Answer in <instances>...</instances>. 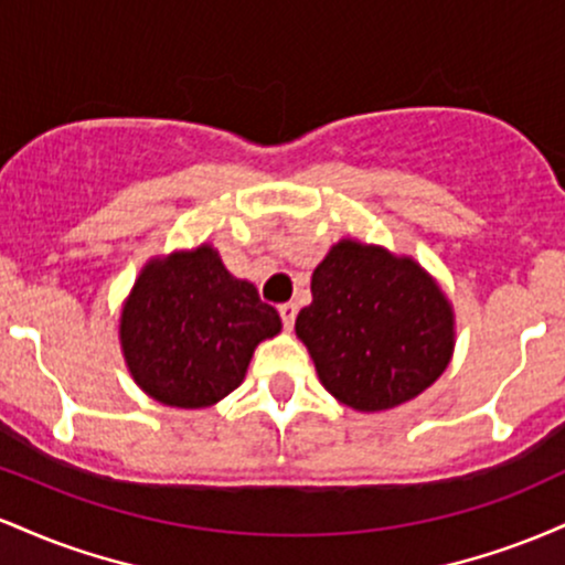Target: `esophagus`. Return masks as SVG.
<instances>
[{"instance_id": "34e87169", "label": "esophagus", "mask_w": 565, "mask_h": 565, "mask_svg": "<svg viewBox=\"0 0 565 565\" xmlns=\"http://www.w3.org/2000/svg\"><path fill=\"white\" fill-rule=\"evenodd\" d=\"M278 313H281L284 327H287L289 332H291V327H295V319H297V305H295V302H284V305H278Z\"/></svg>"}]
</instances>
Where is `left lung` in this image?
Masks as SVG:
<instances>
[{
	"mask_svg": "<svg viewBox=\"0 0 565 565\" xmlns=\"http://www.w3.org/2000/svg\"><path fill=\"white\" fill-rule=\"evenodd\" d=\"M295 332L321 385L355 412H387L436 382L457 342L440 284L408 255L342 238L316 265Z\"/></svg>",
	"mask_w": 565,
	"mask_h": 565,
	"instance_id": "obj_1",
	"label": "left lung"
}]
</instances>
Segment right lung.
<instances>
[{
    "label": "right lung",
    "instance_id": "right-lung-1",
    "mask_svg": "<svg viewBox=\"0 0 565 565\" xmlns=\"http://www.w3.org/2000/svg\"><path fill=\"white\" fill-rule=\"evenodd\" d=\"M278 332V310L228 274L212 244L151 257L119 316L129 377L174 408L223 401L244 382L255 348Z\"/></svg>",
    "mask_w": 565,
    "mask_h": 565
}]
</instances>
